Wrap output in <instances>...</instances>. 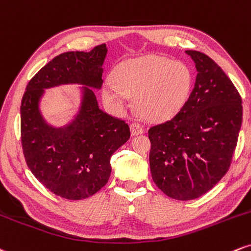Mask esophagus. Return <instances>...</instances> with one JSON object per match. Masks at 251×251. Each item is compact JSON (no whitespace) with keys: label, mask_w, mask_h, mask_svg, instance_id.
<instances>
[{"label":"esophagus","mask_w":251,"mask_h":251,"mask_svg":"<svg viewBox=\"0 0 251 251\" xmlns=\"http://www.w3.org/2000/svg\"><path fill=\"white\" fill-rule=\"evenodd\" d=\"M130 131H131V134L135 136V135L143 134L144 129H143V126L141 125H138V123H131V125H130Z\"/></svg>","instance_id":"esophagus-1"}]
</instances>
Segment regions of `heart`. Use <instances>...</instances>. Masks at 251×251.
<instances>
[{
	"label": "heart",
	"mask_w": 251,
	"mask_h": 251,
	"mask_svg": "<svg viewBox=\"0 0 251 251\" xmlns=\"http://www.w3.org/2000/svg\"><path fill=\"white\" fill-rule=\"evenodd\" d=\"M193 87V73L187 64L158 55H147L123 63L103 84V99L122 108L135 96L140 116L161 122L183 108Z\"/></svg>",
	"instance_id": "heart-1"
}]
</instances>
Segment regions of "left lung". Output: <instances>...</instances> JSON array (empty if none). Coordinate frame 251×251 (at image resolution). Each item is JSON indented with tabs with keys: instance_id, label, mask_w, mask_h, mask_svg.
I'll return each instance as SVG.
<instances>
[{
	"instance_id": "1",
	"label": "left lung",
	"mask_w": 251,
	"mask_h": 251,
	"mask_svg": "<svg viewBox=\"0 0 251 251\" xmlns=\"http://www.w3.org/2000/svg\"><path fill=\"white\" fill-rule=\"evenodd\" d=\"M196 81L183 108L149 129L152 181L172 199L188 201L208 193L230 167L242 125V100L232 82L203 52L185 50Z\"/></svg>"
}]
</instances>
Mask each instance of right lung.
<instances>
[{
  "mask_svg": "<svg viewBox=\"0 0 251 251\" xmlns=\"http://www.w3.org/2000/svg\"><path fill=\"white\" fill-rule=\"evenodd\" d=\"M105 44L89 52L56 56L29 81L21 103V141L34 176L55 195L67 200L93 196L107 184L110 157L130 137L129 126L99 107ZM76 84L80 93L76 114L56 127L44 119L40 102L46 89Z\"/></svg>",
  "mask_w": 251,
  "mask_h": 251,
  "instance_id": "add662e5",
  "label": "right lung"
}]
</instances>
